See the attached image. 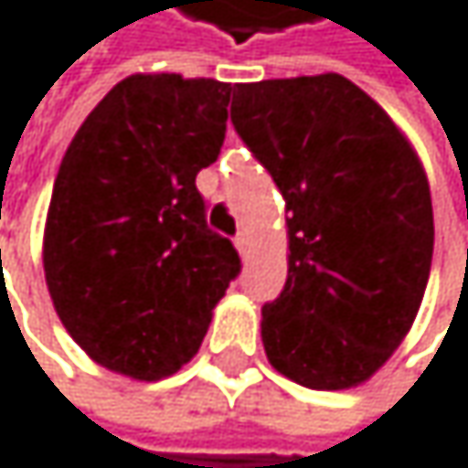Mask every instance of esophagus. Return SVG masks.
Segmentation results:
<instances>
[{
	"label": "esophagus",
	"instance_id": "esophagus-1",
	"mask_svg": "<svg viewBox=\"0 0 468 468\" xmlns=\"http://www.w3.org/2000/svg\"><path fill=\"white\" fill-rule=\"evenodd\" d=\"M236 250H239L241 258H250V236H247V232H239V236H236Z\"/></svg>",
	"mask_w": 468,
	"mask_h": 468
}]
</instances>
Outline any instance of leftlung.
I'll use <instances>...</instances> for the list:
<instances>
[{
  "instance_id": "left-lung-1",
  "label": "left lung",
  "mask_w": 468,
  "mask_h": 468,
  "mask_svg": "<svg viewBox=\"0 0 468 468\" xmlns=\"http://www.w3.org/2000/svg\"><path fill=\"white\" fill-rule=\"evenodd\" d=\"M229 119L291 213L285 288L261 322L269 363L316 391L366 383L430 277L432 202L413 146L341 74L241 82Z\"/></svg>"
}]
</instances>
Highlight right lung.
<instances>
[{
  "label": "right lung",
  "instance_id": "1",
  "mask_svg": "<svg viewBox=\"0 0 468 468\" xmlns=\"http://www.w3.org/2000/svg\"><path fill=\"white\" fill-rule=\"evenodd\" d=\"M229 90L133 74L63 154L44 229L49 296L85 355L124 378L152 383L188 363L241 271L197 191L224 144Z\"/></svg>",
  "mask_w": 468,
  "mask_h": 468
}]
</instances>
